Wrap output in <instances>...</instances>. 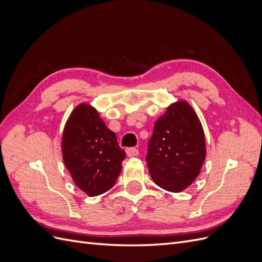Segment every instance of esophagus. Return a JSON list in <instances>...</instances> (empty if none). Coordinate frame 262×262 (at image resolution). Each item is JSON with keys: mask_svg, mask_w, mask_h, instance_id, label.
Segmentation results:
<instances>
[{"mask_svg": "<svg viewBox=\"0 0 262 262\" xmlns=\"http://www.w3.org/2000/svg\"><path fill=\"white\" fill-rule=\"evenodd\" d=\"M125 152H126V155H128L129 157H133V156H138L139 155V149L136 148V147L126 148Z\"/></svg>", "mask_w": 262, "mask_h": 262, "instance_id": "obj_1", "label": "esophagus"}]
</instances>
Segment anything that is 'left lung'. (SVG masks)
<instances>
[{"label":"left lung","instance_id":"1","mask_svg":"<svg viewBox=\"0 0 262 262\" xmlns=\"http://www.w3.org/2000/svg\"><path fill=\"white\" fill-rule=\"evenodd\" d=\"M205 139L192 107L180 100L157 119L145 160L157 186L180 192L199 176L205 160Z\"/></svg>","mask_w":262,"mask_h":262}]
</instances>
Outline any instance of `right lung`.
Returning a JSON list of instances; mask_svg holds the SVG:
<instances>
[{"label":"right lung","mask_w":262,"mask_h":262,"mask_svg":"<svg viewBox=\"0 0 262 262\" xmlns=\"http://www.w3.org/2000/svg\"><path fill=\"white\" fill-rule=\"evenodd\" d=\"M62 155L75 185L91 196L116 184L125 152L94 107L81 104L70 115L62 136Z\"/></svg>","instance_id":"obj_1"}]
</instances>
